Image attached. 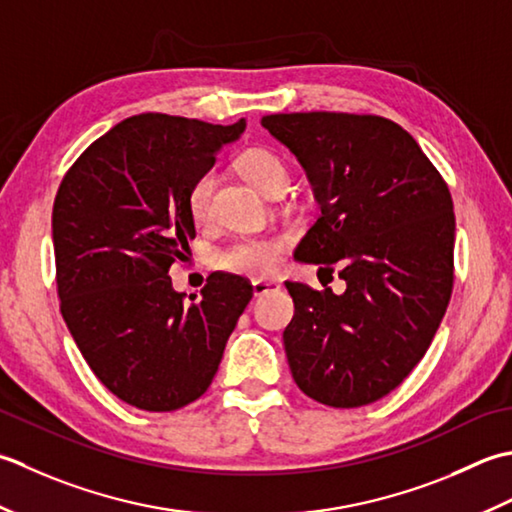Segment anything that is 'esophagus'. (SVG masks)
<instances>
[{
  "label": "esophagus",
  "instance_id": "34e87169",
  "mask_svg": "<svg viewBox=\"0 0 512 512\" xmlns=\"http://www.w3.org/2000/svg\"><path fill=\"white\" fill-rule=\"evenodd\" d=\"M252 289H254V296H265L269 291L280 289V283H276V280H254Z\"/></svg>",
  "mask_w": 512,
  "mask_h": 512
}]
</instances>
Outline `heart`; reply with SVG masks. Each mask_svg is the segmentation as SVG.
Masks as SVG:
<instances>
[{"label": "heart", "mask_w": 512, "mask_h": 512, "mask_svg": "<svg viewBox=\"0 0 512 512\" xmlns=\"http://www.w3.org/2000/svg\"><path fill=\"white\" fill-rule=\"evenodd\" d=\"M238 170L245 179L252 183L256 190L263 194H271L280 187L289 185V172L285 161L276 152L267 148H249L238 156ZM216 176L214 172H203L192 183L190 194H187V207L190 216L196 223L207 221L212 207ZM285 241L280 236H256V238H241L223 249L218 254V267L229 271V274H241L247 278H265L276 271L283 254Z\"/></svg>", "instance_id": "1"}]
</instances>
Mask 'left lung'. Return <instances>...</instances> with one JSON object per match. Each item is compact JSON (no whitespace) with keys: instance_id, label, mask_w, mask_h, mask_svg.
<instances>
[{"instance_id":"8db88e82","label":"left lung","mask_w":512,"mask_h":512,"mask_svg":"<svg viewBox=\"0 0 512 512\" xmlns=\"http://www.w3.org/2000/svg\"><path fill=\"white\" fill-rule=\"evenodd\" d=\"M296 154L320 203L296 247L347 283L336 296L285 283L294 318L283 340L300 391L333 409L391 393L431 347L453 294V198L409 132L375 114L263 117Z\"/></svg>"}]
</instances>
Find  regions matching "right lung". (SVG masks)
<instances>
[{"mask_svg": "<svg viewBox=\"0 0 512 512\" xmlns=\"http://www.w3.org/2000/svg\"><path fill=\"white\" fill-rule=\"evenodd\" d=\"M245 130L148 112L88 145L52 205L59 309L103 387L141 411L201 398L252 300L241 276L212 274L185 305L170 267L196 236L192 183ZM196 298V296H194Z\"/></svg>", "mask_w": 512, "mask_h": 512, "instance_id": "add662e5", "label": "right lung"}]
</instances>
